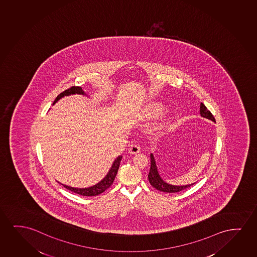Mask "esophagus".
<instances>
[{"label":"esophagus","mask_w":257,"mask_h":257,"mask_svg":"<svg viewBox=\"0 0 257 257\" xmlns=\"http://www.w3.org/2000/svg\"><path fill=\"white\" fill-rule=\"evenodd\" d=\"M140 151H141V148H140V146H139V145H131L130 148H129V153H130V154L134 155V154H138V153H140Z\"/></svg>","instance_id":"34e87169"}]
</instances>
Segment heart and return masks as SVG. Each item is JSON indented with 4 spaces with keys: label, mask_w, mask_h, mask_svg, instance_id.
<instances>
[{
    "label": "heart",
    "mask_w": 257,
    "mask_h": 257,
    "mask_svg": "<svg viewBox=\"0 0 257 257\" xmlns=\"http://www.w3.org/2000/svg\"><path fill=\"white\" fill-rule=\"evenodd\" d=\"M164 110L163 106L161 103L158 102H154L151 103L145 109V113H146V116L150 118V117H155V116H158L159 115H161Z\"/></svg>",
    "instance_id": "obj_1"
}]
</instances>
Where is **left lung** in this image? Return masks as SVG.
<instances>
[{"label": "left lung", "mask_w": 257, "mask_h": 257, "mask_svg": "<svg viewBox=\"0 0 257 257\" xmlns=\"http://www.w3.org/2000/svg\"><path fill=\"white\" fill-rule=\"evenodd\" d=\"M200 115L215 122L214 116L211 114V111L205 107L203 102H201L200 104ZM150 158H151V167H150V170H149V174H148V180H149V183H150L152 186L155 188L156 190L162 191V192H167V193H176V192H179L181 190H185L187 188L193 185L194 183L189 184V185L176 186V185H171V184L166 183L159 175L157 166L155 163L153 154L150 155Z\"/></svg>", "instance_id": "1"}]
</instances>
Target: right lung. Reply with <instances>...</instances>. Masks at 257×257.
Segmentation results:
<instances>
[{"label": "right lung", "instance_id": "add662e5", "mask_svg": "<svg viewBox=\"0 0 257 257\" xmlns=\"http://www.w3.org/2000/svg\"><path fill=\"white\" fill-rule=\"evenodd\" d=\"M74 94H81V95H85L84 91L82 90L81 87L78 86H73L68 89H66L65 91L60 93V95L57 96L55 101L53 102V104L55 102H58L60 98H62L65 95H74ZM122 160V156H118L117 158L113 162L111 168L109 169V172L107 174V176L99 182L97 184H95L94 186L89 187V188H85V189H78V188H73V187L64 185L67 190L73 191L74 193L79 194L81 196H86V197H93V196H97L99 194L102 193L103 191H105L108 188L111 186L115 177L116 176L117 170L119 169L120 162Z\"/></svg>", "mask_w": 257, "mask_h": 257}]
</instances>
